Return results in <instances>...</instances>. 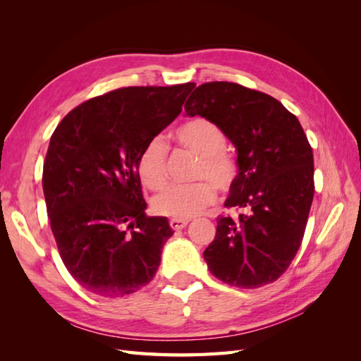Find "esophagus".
Instances as JSON below:
<instances>
[{
  "label": "esophagus",
  "mask_w": 361,
  "mask_h": 361,
  "mask_svg": "<svg viewBox=\"0 0 361 361\" xmlns=\"http://www.w3.org/2000/svg\"><path fill=\"white\" fill-rule=\"evenodd\" d=\"M188 224V220H178V218H173L170 220V227L173 231H180V228H185Z\"/></svg>",
  "instance_id": "obj_1"
}]
</instances>
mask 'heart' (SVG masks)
<instances>
[{"instance_id":"heart-1","label":"heart","mask_w":361,"mask_h":361,"mask_svg":"<svg viewBox=\"0 0 361 361\" xmlns=\"http://www.w3.org/2000/svg\"><path fill=\"white\" fill-rule=\"evenodd\" d=\"M178 143L199 155L192 183H174L152 200L155 212L185 220L203 212L216 199V190L226 191L236 176V161L226 149V134L203 117L188 120L174 133ZM169 146L162 137H154L141 150L137 161L138 176L147 188L161 190L167 183ZM216 185H214L213 183Z\"/></svg>"}]
</instances>
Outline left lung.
<instances>
[{
  "mask_svg": "<svg viewBox=\"0 0 361 361\" xmlns=\"http://www.w3.org/2000/svg\"><path fill=\"white\" fill-rule=\"evenodd\" d=\"M211 120L238 150L239 173L204 250L207 268L227 285L256 289L283 276L302 243L314 194L313 152L298 118L274 97L228 81L204 82L185 104Z\"/></svg>",
  "mask_w": 361,
  "mask_h": 361,
  "instance_id": "left-lung-1",
  "label": "left lung"
}]
</instances>
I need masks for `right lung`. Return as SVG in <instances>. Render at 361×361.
Returning <instances> with one entry per match:
<instances>
[{
  "instance_id": "right-lung-1",
  "label": "right lung",
  "mask_w": 361,
  "mask_h": 361,
  "mask_svg": "<svg viewBox=\"0 0 361 361\" xmlns=\"http://www.w3.org/2000/svg\"><path fill=\"white\" fill-rule=\"evenodd\" d=\"M194 82L122 87L78 105L51 137L43 194L71 276L89 292L125 297L146 286L174 233L147 216L137 161L180 111Z\"/></svg>"
}]
</instances>
